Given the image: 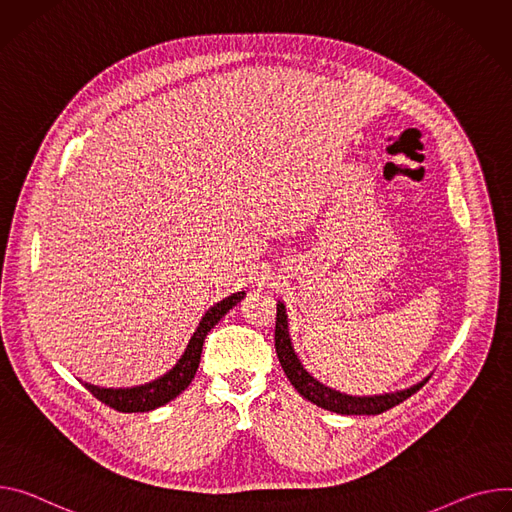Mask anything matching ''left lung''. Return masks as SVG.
I'll return each mask as SVG.
<instances>
[{
    "instance_id": "obj_1",
    "label": "left lung",
    "mask_w": 512,
    "mask_h": 512,
    "mask_svg": "<svg viewBox=\"0 0 512 512\" xmlns=\"http://www.w3.org/2000/svg\"><path fill=\"white\" fill-rule=\"evenodd\" d=\"M275 351H277V357H280V363H282V367L286 371L288 380L298 390V394L302 398L310 400L312 404H316V406H320L324 410L337 412V414H380V412L400 404L408 396H412L418 388H421L429 380V376H427L421 382H416V384H412V386H408L404 390L386 392V394H374V396H351V394L339 392L335 388L324 386L322 382H318L314 376L308 374L306 367L300 361V357L294 351L292 337H290V327H288V314H286L284 302H277Z\"/></svg>"
}]
</instances>
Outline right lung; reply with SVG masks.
Listing matches in <instances>:
<instances>
[{
    "instance_id": "right-lung-1",
    "label": "right lung",
    "mask_w": 512,
    "mask_h": 512,
    "mask_svg": "<svg viewBox=\"0 0 512 512\" xmlns=\"http://www.w3.org/2000/svg\"><path fill=\"white\" fill-rule=\"evenodd\" d=\"M243 298H245V292H237V294H230L228 298L216 302L214 306H210L206 310V314L202 316L198 329L194 331L183 355L161 378L141 384V386H132V388H100V386L87 384V382H83V386L100 402L108 404L110 408H114L118 412H149V410H155V408L171 402L192 384L196 371H198V365H200L202 345H204V339L210 333V329H214L218 320L232 306H237Z\"/></svg>"
}]
</instances>
